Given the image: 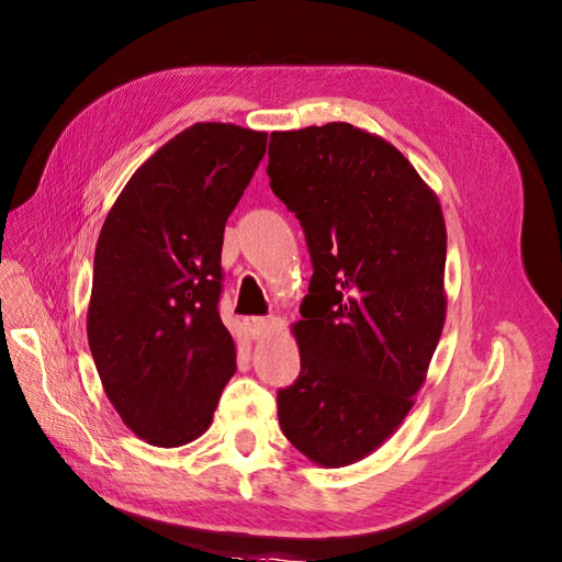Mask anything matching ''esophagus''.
<instances>
[{
    "instance_id": "34e87169",
    "label": "esophagus",
    "mask_w": 562,
    "mask_h": 562,
    "mask_svg": "<svg viewBox=\"0 0 562 562\" xmlns=\"http://www.w3.org/2000/svg\"><path fill=\"white\" fill-rule=\"evenodd\" d=\"M270 327H272V321H270V318H261V315H256V318H249V321H247V329H249L251 339L266 337V335L270 333Z\"/></svg>"
}]
</instances>
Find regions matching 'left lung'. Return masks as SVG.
Listing matches in <instances>:
<instances>
[{"label": "left lung", "mask_w": 562, "mask_h": 562, "mask_svg": "<svg viewBox=\"0 0 562 562\" xmlns=\"http://www.w3.org/2000/svg\"><path fill=\"white\" fill-rule=\"evenodd\" d=\"M268 156L313 261L278 418L308 460L344 468L394 435L425 384L446 321L443 213L394 144L351 123L272 133Z\"/></svg>", "instance_id": "1"}]
</instances>
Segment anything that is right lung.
I'll list each match as a JSON object with an SVG mask.
<instances>
[{"instance_id":"obj_1","label":"right lung","mask_w":562,"mask_h":562,"mask_svg":"<svg viewBox=\"0 0 562 562\" xmlns=\"http://www.w3.org/2000/svg\"><path fill=\"white\" fill-rule=\"evenodd\" d=\"M266 144L233 123L190 125L133 172L99 233L90 351L111 406L147 443L204 435L237 370L218 315L223 233Z\"/></svg>"}]
</instances>
